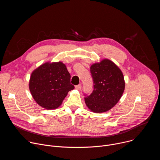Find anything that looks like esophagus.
Wrapping results in <instances>:
<instances>
[{
  "label": "esophagus",
  "mask_w": 160,
  "mask_h": 160,
  "mask_svg": "<svg viewBox=\"0 0 160 160\" xmlns=\"http://www.w3.org/2000/svg\"><path fill=\"white\" fill-rule=\"evenodd\" d=\"M75 88L77 90H80L82 88V85L81 84H78L77 85L75 86Z\"/></svg>",
  "instance_id": "1"
}]
</instances>
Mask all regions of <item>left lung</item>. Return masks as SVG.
<instances>
[{"label":"left lung","instance_id":"obj_1","mask_svg":"<svg viewBox=\"0 0 160 160\" xmlns=\"http://www.w3.org/2000/svg\"><path fill=\"white\" fill-rule=\"evenodd\" d=\"M93 90L85 94L87 106L94 112H102L111 109L121 98L125 88L123 73L119 68L108 59L90 66Z\"/></svg>","mask_w":160,"mask_h":160}]
</instances>
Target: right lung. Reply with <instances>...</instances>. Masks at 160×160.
Returning <instances> with one entry per match:
<instances>
[{
  "label": "right lung",
  "instance_id": "right-lung-1",
  "mask_svg": "<svg viewBox=\"0 0 160 160\" xmlns=\"http://www.w3.org/2000/svg\"><path fill=\"white\" fill-rule=\"evenodd\" d=\"M62 62H46L32 73L29 88L35 101L42 107L52 109L59 107L69 91L75 87Z\"/></svg>",
  "mask_w": 160,
  "mask_h": 160
}]
</instances>
